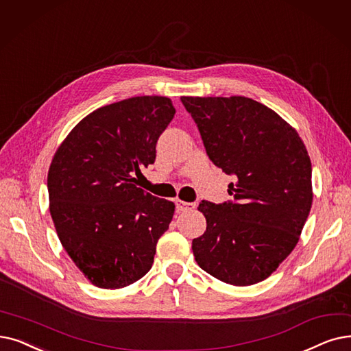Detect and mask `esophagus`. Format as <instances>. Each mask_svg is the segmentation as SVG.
<instances>
[{
    "instance_id": "1",
    "label": "esophagus",
    "mask_w": 351,
    "mask_h": 351,
    "mask_svg": "<svg viewBox=\"0 0 351 351\" xmlns=\"http://www.w3.org/2000/svg\"><path fill=\"white\" fill-rule=\"evenodd\" d=\"M195 208V204H189V202H185V201H180L178 199L176 201V209L179 212H185V210H192Z\"/></svg>"
}]
</instances>
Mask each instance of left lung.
<instances>
[{"mask_svg": "<svg viewBox=\"0 0 351 351\" xmlns=\"http://www.w3.org/2000/svg\"><path fill=\"white\" fill-rule=\"evenodd\" d=\"M180 100L209 159L237 178L234 202L199 204L206 231L192 241L195 261L226 284L264 281L295 248L313 205L306 145L280 114L250 97Z\"/></svg>", "mask_w": 351, "mask_h": 351, "instance_id": "obj_1", "label": "left lung"}]
</instances>
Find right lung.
Here are the masks:
<instances>
[{
  "label": "right lung",
  "mask_w": 351,
  "mask_h": 351,
  "mask_svg": "<svg viewBox=\"0 0 351 351\" xmlns=\"http://www.w3.org/2000/svg\"><path fill=\"white\" fill-rule=\"evenodd\" d=\"M169 97L138 96L103 106L75 125L53 156L50 213L63 248L99 288L128 287L152 268L175 204L136 186L171 123Z\"/></svg>",
  "instance_id": "right-lung-1"
}]
</instances>
